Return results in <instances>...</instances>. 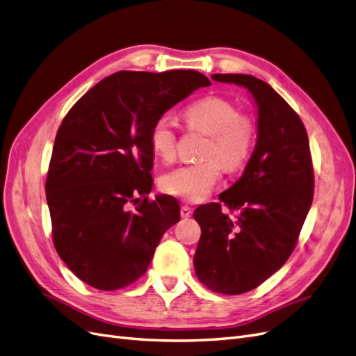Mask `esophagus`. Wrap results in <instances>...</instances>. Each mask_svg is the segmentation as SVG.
Instances as JSON below:
<instances>
[{
    "instance_id": "obj_1",
    "label": "esophagus",
    "mask_w": 356,
    "mask_h": 356,
    "mask_svg": "<svg viewBox=\"0 0 356 356\" xmlns=\"http://www.w3.org/2000/svg\"><path fill=\"white\" fill-rule=\"evenodd\" d=\"M191 213H193V211H191L190 207H187V204H184V207H181V217L182 218H190Z\"/></svg>"
}]
</instances>
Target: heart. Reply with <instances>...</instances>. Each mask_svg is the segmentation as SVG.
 Wrapping results in <instances>:
<instances>
[{
	"instance_id": "b5f03b06",
	"label": "heart",
	"mask_w": 356,
	"mask_h": 356,
	"mask_svg": "<svg viewBox=\"0 0 356 356\" xmlns=\"http://www.w3.org/2000/svg\"><path fill=\"white\" fill-rule=\"evenodd\" d=\"M184 117L188 129L209 135L203 161L182 165L166 174L160 187L168 195L188 202H200L209 196L221 178L222 168L227 172L241 170L251 159L257 127L252 118L239 114L238 106L218 96H207L188 105ZM153 153L165 161L175 159L177 131L168 117H160L149 132Z\"/></svg>"
}]
</instances>
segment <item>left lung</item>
Masks as SVG:
<instances>
[{"label":"left lung","mask_w":356,"mask_h":356,"mask_svg":"<svg viewBox=\"0 0 356 356\" xmlns=\"http://www.w3.org/2000/svg\"><path fill=\"white\" fill-rule=\"evenodd\" d=\"M254 96L258 134L242 177L199 207L202 234L195 254L199 281L213 293L243 294L261 285L293 254L314 200V165L303 122L266 81L246 74H213Z\"/></svg>","instance_id":"8db88e82"}]
</instances>
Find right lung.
<instances>
[{
  "label": "right lung",
  "instance_id": "add662e5",
  "mask_svg": "<svg viewBox=\"0 0 356 356\" xmlns=\"http://www.w3.org/2000/svg\"><path fill=\"white\" fill-rule=\"evenodd\" d=\"M209 84L191 70L118 71L84 93L62 120L46 197L53 243L84 284L102 291L134 284L161 236L179 221L175 197H147L154 156L149 132L169 108ZM131 202L135 210L128 209Z\"/></svg>",
  "mask_w": 356,
  "mask_h": 356
}]
</instances>
